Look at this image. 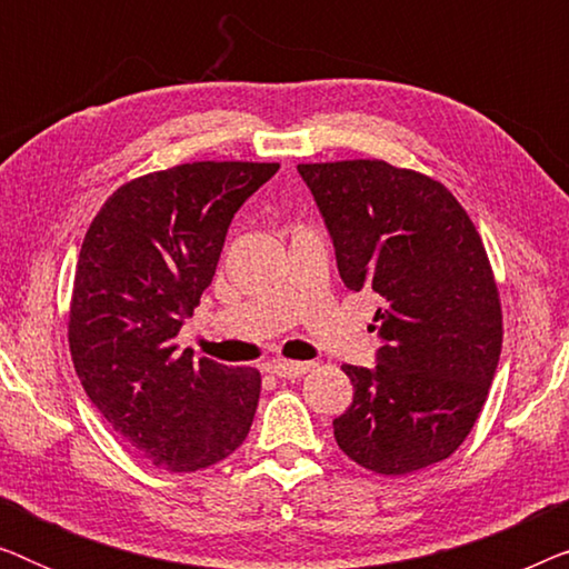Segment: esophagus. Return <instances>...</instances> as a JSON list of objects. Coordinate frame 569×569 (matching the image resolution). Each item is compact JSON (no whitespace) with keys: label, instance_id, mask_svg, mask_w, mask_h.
Returning <instances> with one entry per match:
<instances>
[{"label":"esophagus","instance_id":"esophagus-1","mask_svg":"<svg viewBox=\"0 0 569 569\" xmlns=\"http://www.w3.org/2000/svg\"><path fill=\"white\" fill-rule=\"evenodd\" d=\"M269 370L277 378H300L310 370V362H295V360H274L269 365Z\"/></svg>","mask_w":569,"mask_h":569}]
</instances>
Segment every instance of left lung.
<instances>
[{"instance_id":"left-lung-1","label":"left lung","mask_w":569,"mask_h":569,"mask_svg":"<svg viewBox=\"0 0 569 569\" xmlns=\"http://www.w3.org/2000/svg\"><path fill=\"white\" fill-rule=\"evenodd\" d=\"M349 290L376 292L378 365H345L339 448L386 477L446 461L469 438L502 349L492 263L458 199L386 160L300 162Z\"/></svg>"}]
</instances>
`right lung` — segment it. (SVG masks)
I'll list each match as a JSON object with an SVG mask.
<instances>
[{"label": "right lung", "instance_id": "add662e5", "mask_svg": "<svg viewBox=\"0 0 569 569\" xmlns=\"http://www.w3.org/2000/svg\"><path fill=\"white\" fill-rule=\"evenodd\" d=\"M279 162L201 160L116 189L84 232L69 302V352L84 393L139 456L207 469L243 446L261 376L178 349L212 284L232 214Z\"/></svg>", "mask_w": 569, "mask_h": 569}]
</instances>
